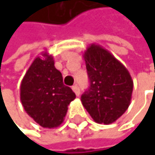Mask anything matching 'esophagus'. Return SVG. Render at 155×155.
<instances>
[{
	"label": "esophagus",
	"mask_w": 155,
	"mask_h": 155,
	"mask_svg": "<svg viewBox=\"0 0 155 155\" xmlns=\"http://www.w3.org/2000/svg\"><path fill=\"white\" fill-rule=\"evenodd\" d=\"M72 89L74 90V93H76L77 96H79V94H81V90H79V87L77 85V84H74V85L72 87Z\"/></svg>",
	"instance_id": "obj_1"
}]
</instances>
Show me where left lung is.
<instances>
[{"label": "left lung", "instance_id": "8db88e82", "mask_svg": "<svg viewBox=\"0 0 155 155\" xmlns=\"http://www.w3.org/2000/svg\"><path fill=\"white\" fill-rule=\"evenodd\" d=\"M90 86L81 103L95 122L110 124L130 105L133 81L125 66L110 51L92 44L83 53Z\"/></svg>", "mask_w": 155, "mask_h": 155}]
</instances>
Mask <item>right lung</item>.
Instances as JSON below:
<instances>
[{
    "instance_id": "add662e5",
    "label": "right lung",
    "mask_w": 155,
    "mask_h": 155,
    "mask_svg": "<svg viewBox=\"0 0 155 155\" xmlns=\"http://www.w3.org/2000/svg\"><path fill=\"white\" fill-rule=\"evenodd\" d=\"M74 98L73 90L64 85L62 74L47 51L33 61L20 85V100L25 111L44 128L60 126Z\"/></svg>"
}]
</instances>
